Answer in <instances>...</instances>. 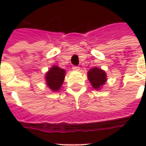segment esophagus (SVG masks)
Instances as JSON below:
<instances>
[{
	"label": "esophagus",
	"instance_id": "1",
	"mask_svg": "<svg viewBox=\"0 0 146 146\" xmlns=\"http://www.w3.org/2000/svg\"><path fill=\"white\" fill-rule=\"evenodd\" d=\"M80 66H73V70H74V71H80Z\"/></svg>",
	"mask_w": 146,
	"mask_h": 146
}]
</instances>
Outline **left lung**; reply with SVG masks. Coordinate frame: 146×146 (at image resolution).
Segmentation results:
<instances>
[{"mask_svg":"<svg viewBox=\"0 0 146 146\" xmlns=\"http://www.w3.org/2000/svg\"><path fill=\"white\" fill-rule=\"evenodd\" d=\"M88 80L91 83L92 86L96 90H99L107 82V75L105 71L95 66L90 69L88 73Z\"/></svg>","mask_w":146,"mask_h":146,"instance_id":"left-lung-1","label":"left lung"}]
</instances>
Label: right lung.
Masks as SVG:
<instances>
[{
  "mask_svg": "<svg viewBox=\"0 0 146 146\" xmlns=\"http://www.w3.org/2000/svg\"><path fill=\"white\" fill-rule=\"evenodd\" d=\"M66 70L57 65H53L45 73L44 79L47 86L53 92H58L61 88L65 79Z\"/></svg>",
  "mask_w": 146,
  "mask_h": 146,
  "instance_id": "add662e5",
  "label": "right lung"
}]
</instances>
